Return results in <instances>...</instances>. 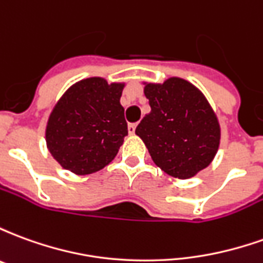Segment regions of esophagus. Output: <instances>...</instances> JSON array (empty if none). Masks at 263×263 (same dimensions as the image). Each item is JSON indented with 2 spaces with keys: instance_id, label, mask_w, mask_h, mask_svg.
Wrapping results in <instances>:
<instances>
[{
  "instance_id": "obj_1",
  "label": "esophagus",
  "mask_w": 263,
  "mask_h": 263,
  "mask_svg": "<svg viewBox=\"0 0 263 263\" xmlns=\"http://www.w3.org/2000/svg\"><path fill=\"white\" fill-rule=\"evenodd\" d=\"M135 129H137V124H128V132L134 135L135 134Z\"/></svg>"
}]
</instances>
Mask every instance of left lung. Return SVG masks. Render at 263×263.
<instances>
[{
  "label": "left lung",
  "instance_id": "8db88e82",
  "mask_svg": "<svg viewBox=\"0 0 263 263\" xmlns=\"http://www.w3.org/2000/svg\"><path fill=\"white\" fill-rule=\"evenodd\" d=\"M151 112L135 134L160 169L179 179L193 177L211 163L220 145V125L201 91L172 77L163 84H146Z\"/></svg>",
  "mask_w": 263,
  "mask_h": 263
}]
</instances>
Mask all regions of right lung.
<instances>
[{
	"label": "right lung",
	"mask_w": 263,
	"mask_h": 263,
	"mask_svg": "<svg viewBox=\"0 0 263 263\" xmlns=\"http://www.w3.org/2000/svg\"><path fill=\"white\" fill-rule=\"evenodd\" d=\"M124 84L91 77L70 87L54 105L46 126L49 152L62 167L90 175L114 159L128 135Z\"/></svg>",
	"instance_id": "right-lung-1"
}]
</instances>
